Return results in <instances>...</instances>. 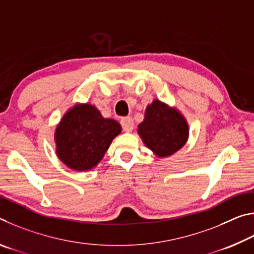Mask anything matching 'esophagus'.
I'll use <instances>...</instances> for the list:
<instances>
[{"mask_svg":"<svg viewBox=\"0 0 254 254\" xmlns=\"http://www.w3.org/2000/svg\"><path fill=\"white\" fill-rule=\"evenodd\" d=\"M121 126L126 132H131L133 130V127H134V123H133L132 118L126 117L121 119Z\"/></svg>","mask_w":254,"mask_h":254,"instance_id":"1","label":"esophagus"}]
</instances>
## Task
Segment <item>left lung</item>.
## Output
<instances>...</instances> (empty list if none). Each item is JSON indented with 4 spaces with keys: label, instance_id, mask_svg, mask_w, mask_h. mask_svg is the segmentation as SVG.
<instances>
[{
    "label": "left lung",
    "instance_id": "1",
    "mask_svg": "<svg viewBox=\"0 0 254 254\" xmlns=\"http://www.w3.org/2000/svg\"><path fill=\"white\" fill-rule=\"evenodd\" d=\"M139 134L148 148L159 157H168L184 147L188 137V126L178 111L156 100L145 111Z\"/></svg>",
    "mask_w": 254,
    "mask_h": 254
}]
</instances>
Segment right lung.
<instances>
[{
  "mask_svg": "<svg viewBox=\"0 0 254 254\" xmlns=\"http://www.w3.org/2000/svg\"><path fill=\"white\" fill-rule=\"evenodd\" d=\"M120 132L121 126L114 120L102 118L96 107L75 105L56 130L58 157L74 170L92 169Z\"/></svg>",
  "mask_w": 254,
  "mask_h": 254,
  "instance_id": "add662e5",
  "label": "right lung"
}]
</instances>
